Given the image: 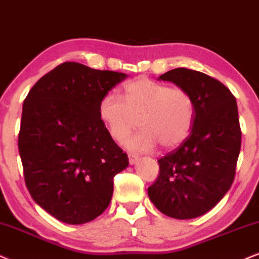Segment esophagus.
<instances>
[{"label": "esophagus", "instance_id": "1", "mask_svg": "<svg viewBox=\"0 0 259 259\" xmlns=\"http://www.w3.org/2000/svg\"><path fill=\"white\" fill-rule=\"evenodd\" d=\"M127 158H129L130 165H135V163L139 161V156L135 155V154H129V155H127Z\"/></svg>", "mask_w": 259, "mask_h": 259}]
</instances>
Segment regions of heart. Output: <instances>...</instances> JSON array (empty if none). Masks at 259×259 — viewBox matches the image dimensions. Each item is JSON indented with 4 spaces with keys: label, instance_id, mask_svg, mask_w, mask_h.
I'll use <instances>...</instances> for the list:
<instances>
[{
    "label": "heart",
    "instance_id": "b5f03b06",
    "mask_svg": "<svg viewBox=\"0 0 259 259\" xmlns=\"http://www.w3.org/2000/svg\"><path fill=\"white\" fill-rule=\"evenodd\" d=\"M99 117L111 139L122 143L136 126L141 130L127 140L134 152H150L160 145L172 149L188 139L195 120V101L183 87L137 77L123 87V98L107 93L99 101Z\"/></svg>",
    "mask_w": 259,
    "mask_h": 259
}]
</instances>
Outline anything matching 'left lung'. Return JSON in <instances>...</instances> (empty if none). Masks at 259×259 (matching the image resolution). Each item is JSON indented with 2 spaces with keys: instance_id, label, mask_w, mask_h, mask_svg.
<instances>
[{
  "instance_id": "1",
  "label": "left lung",
  "mask_w": 259,
  "mask_h": 259,
  "mask_svg": "<svg viewBox=\"0 0 259 259\" xmlns=\"http://www.w3.org/2000/svg\"><path fill=\"white\" fill-rule=\"evenodd\" d=\"M159 80L191 94L195 120L188 139L158 160L149 199L169 218H198L221 201L234 181L241 146L237 100L224 83L201 71L176 68Z\"/></svg>"
}]
</instances>
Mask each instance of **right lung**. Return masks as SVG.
Returning a JSON list of instances; mask_svg holds the SVG:
<instances>
[{
    "label": "right lung",
    "instance_id": "right-lung-1",
    "mask_svg": "<svg viewBox=\"0 0 259 259\" xmlns=\"http://www.w3.org/2000/svg\"><path fill=\"white\" fill-rule=\"evenodd\" d=\"M126 74L64 62L24 100L19 153L25 183L57 220L81 225L109 207L113 177L129 165L99 117V101Z\"/></svg>",
    "mask_w": 259,
    "mask_h": 259
}]
</instances>
